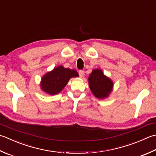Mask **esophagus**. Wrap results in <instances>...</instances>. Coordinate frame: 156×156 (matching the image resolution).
I'll return each mask as SVG.
<instances>
[{
  "label": "esophagus",
  "mask_w": 156,
  "mask_h": 156,
  "mask_svg": "<svg viewBox=\"0 0 156 156\" xmlns=\"http://www.w3.org/2000/svg\"><path fill=\"white\" fill-rule=\"evenodd\" d=\"M84 75V72L83 71V70H80L79 71V76H80V78H82Z\"/></svg>",
  "instance_id": "34e87169"
}]
</instances>
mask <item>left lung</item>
Masks as SVG:
<instances>
[{
  "instance_id": "1",
  "label": "left lung",
  "mask_w": 156,
  "mask_h": 156,
  "mask_svg": "<svg viewBox=\"0 0 156 156\" xmlns=\"http://www.w3.org/2000/svg\"><path fill=\"white\" fill-rule=\"evenodd\" d=\"M88 80L91 92L97 99H105L112 92L114 82L101 69H93Z\"/></svg>"
}]
</instances>
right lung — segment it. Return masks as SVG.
<instances>
[{"label": "right lung", "mask_w": 156, "mask_h": 156, "mask_svg": "<svg viewBox=\"0 0 156 156\" xmlns=\"http://www.w3.org/2000/svg\"><path fill=\"white\" fill-rule=\"evenodd\" d=\"M78 76V73L75 69L65 68L63 66H59L42 76L40 87L44 93L50 95H55L63 89L70 79Z\"/></svg>", "instance_id": "right-lung-1"}]
</instances>
